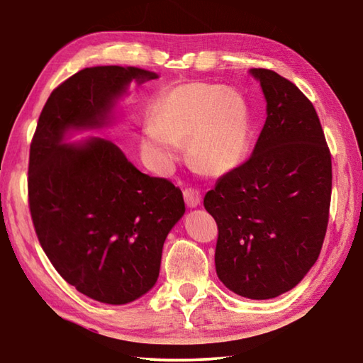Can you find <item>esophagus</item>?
<instances>
[{"instance_id": "obj_1", "label": "esophagus", "mask_w": 363, "mask_h": 363, "mask_svg": "<svg viewBox=\"0 0 363 363\" xmlns=\"http://www.w3.org/2000/svg\"><path fill=\"white\" fill-rule=\"evenodd\" d=\"M184 200H186V205L189 208H195L200 205L201 201V195L196 189H190L187 187L186 190H184Z\"/></svg>"}]
</instances>
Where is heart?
Here are the masks:
<instances>
[{"mask_svg":"<svg viewBox=\"0 0 363 363\" xmlns=\"http://www.w3.org/2000/svg\"><path fill=\"white\" fill-rule=\"evenodd\" d=\"M144 143L160 167L179 157L186 140L189 157L213 173H227L245 162L251 144V110L242 93L210 83L177 84L158 97Z\"/></svg>","mask_w":363,"mask_h":363,"instance_id":"obj_1","label":"heart"}]
</instances>
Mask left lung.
Instances as JSON below:
<instances>
[{"instance_id": "8db88e82", "label": "left lung", "mask_w": 363, "mask_h": 363, "mask_svg": "<svg viewBox=\"0 0 363 363\" xmlns=\"http://www.w3.org/2000/svg\"><path fill=\"white\" fill-rule=\"evenodd\" d=\"M267 101L255 150L219 177L203 205L218 224L219 280L250 299L296 286L320 255L331 201V153L312 102L296 84L251 69Z\"/></svg>"}]
</instances>
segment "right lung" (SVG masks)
I'll use <instances>...</instances> for the list:
<instances>
[{"label":"right lung","mask_w":363,"mask_h":363,"mask_svg":"<svg viewBox=\"0 0 363 363\" xmlns=\"http://www.w3.org/2000/svg\"><path fill=\"white\" fill-rule=\"evenodd\" d=\"M136 67H91L48 97L30 144L28 206L43 251L67 284L107 304H126L155 285L168 232L186 211L182 192L140 173L112 140L64 144L70 128L106 125Z\"/></svg>","instance_id":"right-lung-1"}]
</instances>
